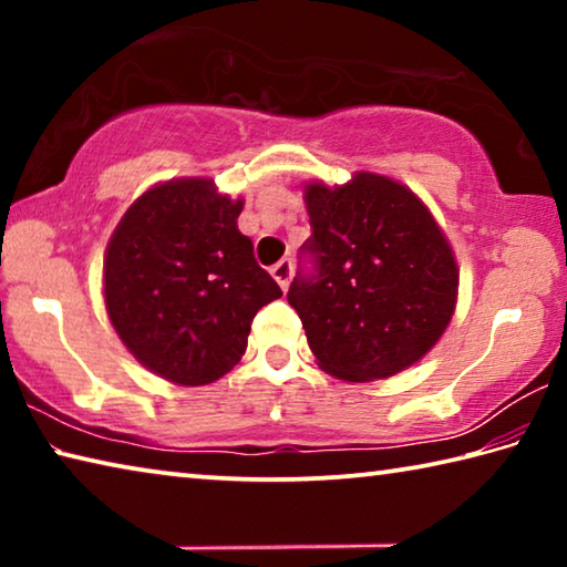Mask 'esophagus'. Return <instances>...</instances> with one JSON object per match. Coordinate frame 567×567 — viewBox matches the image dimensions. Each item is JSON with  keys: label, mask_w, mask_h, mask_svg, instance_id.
<instances>
[{"label": "esophagus", "mask_w": 567, "mask_h": 567, "mask_svg": "<svg viewBox=\"0 0 567 567\" xmlns=\"http://www.w3.org/2000/svg\"><path fill=\"white\" fill-rule=\"evenodd\" d=\"M292 260H282V262H277L275 267H272V277L277 280V285L282 287V290H287V287H290V280H292Z\"/></svg>", "instance_id": "1"}]
</instances>
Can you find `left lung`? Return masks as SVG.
Instances as JSON below:
<instances>
[{"instance_id": "left-lung-1", "label": "left lung", "mask_w": 567, "mask_h": 567, "mask_svg": "<svg viewBox=\"0 0 567 567\" xmlns=\"http://www.w3.org/2000/svg\"><path fill=\"white\" fill-rule=\"evenodd\" d=\"M312 237L287 300L318 364L344 382L392 378L433 350L453 320L457 262L425 203L400 182L358 172L305 187Z\"/></svg>"}]
</instances>
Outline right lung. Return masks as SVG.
Wrapping results in <instances>:
<instances>
[{"instance_id": "obj_1", "label": "right lung", "mask_w": 567, "mask_h": 567, "mask_svg": "<svg viewBox=\"0 0 567 567\" xmlns=\"http://www.w3.org/2000/svg\"><path fill=\"white\" fill-rule=\"evenodd\" d=\"M243 199L182 177L150 187L104 252V305L134 358L175 385H207L247 350L255 315L282 297L237 229Z\"/></svg>"}]
</instances>
